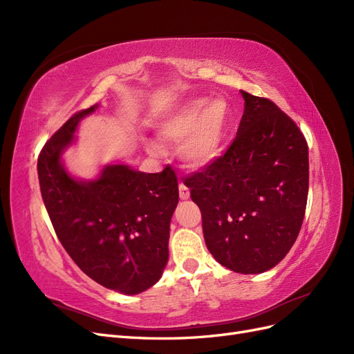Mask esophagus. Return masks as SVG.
<instances>
[{
    "label": "esophagus",
    "instance_id": "34e87169",
    "mask_svg": "<svg viewBox=\"0 0 354 354\" xmlns=\"http://www.w3.org/2000/svg\"><path fill=\"white\" fill-rule=\"evenodd\" d=\"M178 194H180V199H189V196H190V192L185 185L178 186Z\"/></svg>",
    "mask_w": 354,
    "mask_h": 354
}]
</instances>
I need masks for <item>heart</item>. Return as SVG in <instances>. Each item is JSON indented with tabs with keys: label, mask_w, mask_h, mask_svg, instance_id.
Instances as JSON below:
<instances>
[{
	"label": "heart",
	"mask_w": 354,
	"mask_h": 354,
	"mask_svg": "<svg viewBox=\"0 0 354 354\" xmlns=\"http://www.w3.org/2000/svg\"><path fill=\"white\" fill-rule=\"evenodd\" d=\"M230 109L221 100L199 97L186 102L159 124L158 136L178 145L183 162L195 169L207 168L218 159L227 133ZM158 152L155 146L149 147Z\"/></svg>",
	"instance_id": "1"
}]
</instances>
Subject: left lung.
Here are the masks:
<instances>
[{"mask_svg":"<svg viewBox=\"0 0 354 354\" xmlns=\"http://www.w3.org/2000/svg\"><path fill=\"white\" fill-rule=\"evenodd\" d=\"M241 93L245 109L236 138L186 186L214 259L236 273L259 274L285 259L301 229L308 147L273 102Z\"/></svg>","mask_w":354,"mask_h":354,"instance_id":"obj_1","label":"left lung"}]
</instances>
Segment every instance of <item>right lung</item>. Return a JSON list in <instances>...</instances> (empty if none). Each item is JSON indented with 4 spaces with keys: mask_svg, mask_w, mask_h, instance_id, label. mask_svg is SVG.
I'll use <instances>...</instances> for the list:
<instances>
[{
    "mask_svg": "<svg viewBox=\"0 0 354 354\" xmlns=\"http://www.w3.org/2000/svg\"><path fill=\"white\" fill-rule=\"evenodd\" d=\"M91 106L65 122L38 158L41 195L63 248L93 281L120 294L153 286L168 263L169 223L178 203L174 171L147 174L125 162L94 178L69 173L63 155L77 143Z\"/></svg>",
    "mask_w": 354,
    "mask_h": 354,
    "instance_id": "obj_1",
    "label": "right lung"
}]
</instances>
